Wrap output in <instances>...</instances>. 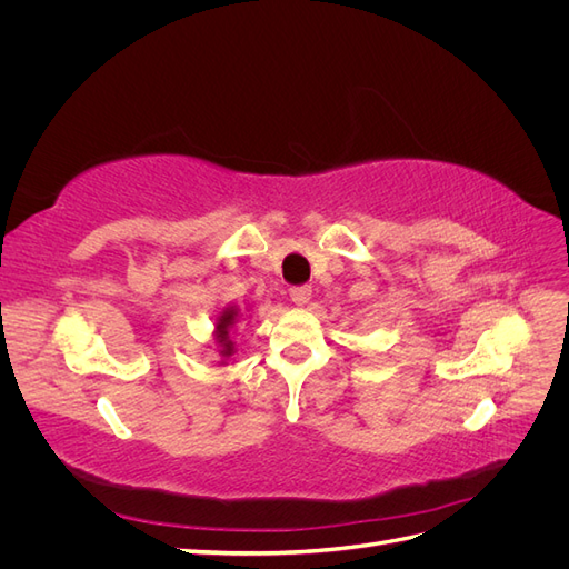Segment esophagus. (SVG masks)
Instances as JSON below:
<instances>
[{"label":"esophagus","instance_id":"1","mask_svg":"<svg viewBox=\"0 0 569 569\" xmlns=\"http://www.w3.org/2000/svg\"><path fill=\"white\" fill-rule=\"evenodd\" d=\"M311 295H313L311 287H291L289 289V297L297 306H306L308 301H311Z\"/></svg>","mask_w":569,"mask_h":569}]
</instances>
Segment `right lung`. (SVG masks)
Instances as JSON below:
<instances>
[{"label": "right lung", "mask_w": 569, "mask_h": 569, "mask_svg": "<svg viewBox=\"0 0 569 569\" xmlns=\"http://www.w3.org/2000/svg\"><path fill=\"white\" fill-rule=\"evenodd\" d=\"M247 316L242 313L239 306H222L220 313L216 316V325H213V351L220 356L218 366H228L226 360L230 356H234V341H232V332L239 320H244Z\"/></svg>", "instance_id": "right-lung-1"}]
</instances>
